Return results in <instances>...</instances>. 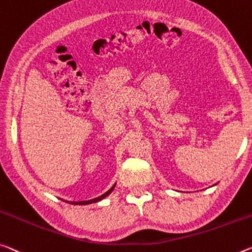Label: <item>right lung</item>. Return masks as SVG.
Segmentation results:
<instances>
[{
    "mask_svg": "<svg viewBox=\"0 0 252 252\" xmlns=\"http://www.w3.org/2000/svg\"><path fill=\"white\" fill-rule=\"evenodd\" d=\"M114 186L115 185H113L112 186V189H110L109 190L106 191V193H104L103 195H101V196L99 197H96V198H93V199H90V201H83V202H70L71 204H74V205H86V204H91V203H95V202H98V201H101L102 198H104V197H106L107 195H109L112 190H113V189H114ZM69 203V202H68Z\"/></svg>",
    "mask_w": 252,
    "mask_h": 252,
    "instance_id": "1",
    "label": "right lung"
}]
</instances>
